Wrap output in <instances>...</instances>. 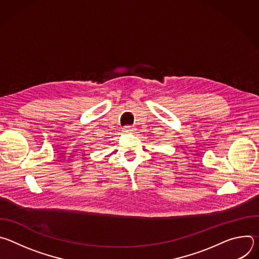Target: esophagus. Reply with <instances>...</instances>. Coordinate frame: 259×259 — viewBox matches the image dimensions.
Returning <instances> with one entry per match:
<instances>
[{
  "label": "esophagus",
  "instance_id": "1",
  "mask_svg": "<svg viewBox=\"0 0 259 259\" xmlns=\"http://www.w3.org/2000/svg\"><path fill=\"white\" fill-rule=\"evenodd\" d=\"M134 127H132V126H125L124 128H123V132H125V133H132L133 131H134Z\"/></svg>",
  "mask_w": 259,
  "mask_h": 259
}]
</instances>
